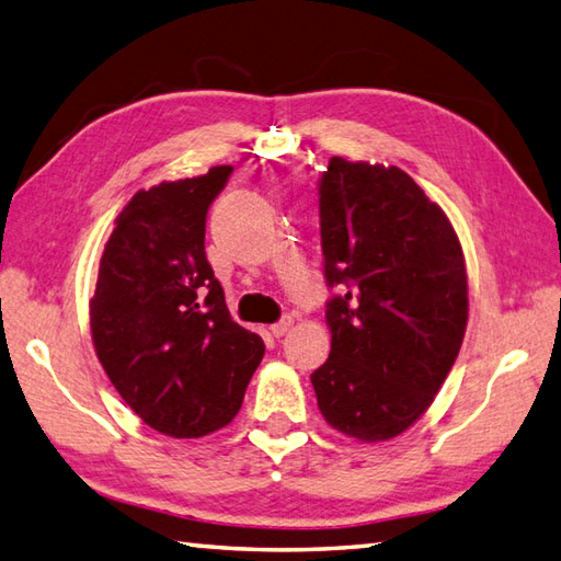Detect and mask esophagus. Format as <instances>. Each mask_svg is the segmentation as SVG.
Segmentation results:
<instances>
[{
    "label": "esophagus",
    "mask_w": 561,
    "mask_h": 561,
    "mask_svg": "<svg viewBox=\"0 0 561 561\" xmlns=\"http://www.w3.org/2000/svg\"><path fill=\"white\" fill-rule=\"evenodd\" d=\"M293 329V317H283L280 319V322H276V324H273L271 327V334L273 336H276V339H280V336H285V334H288V331Z\"/></svg>",
    "instance_id": "1"
}]
</instances>
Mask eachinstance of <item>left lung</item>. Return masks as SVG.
I'll return each instance as SVG.
<instances>
[{"label": "left lung", "instance_id": "1", "mask_svg": "<svg viewBox=\"0 0 561 561\" xmlns=\"http://www.w3.org/2000/svg\"><path fill=\"white\" fill-rule=\"evenodd\" d=\"M331 353L312 373L327 424L365 443L404 433L460 353L467 271L438 203L399 167L331 157L319 181Z\"/></svg>", "mask_w": 561, "mask_h": 561}]
</instances>
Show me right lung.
<instances>
[{
  "instance_id": "add662e5",
  "label": "right lung",
  "mask_w": 561,
  "mask_h": 561,
  "mask_svg": "<svg viewBox=\"0 0 561 561\" xmlns=\"http://www.w3.org/2000/svg\"><path fill=\"white\" fill-rule=\"evenodd\" d=\"M232 174L162 181L116 217L89 302L91 341L147 426L201 438L237 416L264 341L239 327L205 259V215Z\"/></svg>"
}]
</instances>
